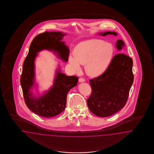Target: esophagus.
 <instances>
[{
	"instance_id": "esophagus-1",
	"label": "esophagus",
	"mask_w": 154,
	"mask_h": 154,
	"mask_svg": "<svg viewBox=\"0 0 154 154\" xmlns=\"http://www.w3.org/2000/svg\"><path fill=\"white\" fill-rule=\"evenodd\" d=\"M85 81V79H84V78H82V77H80L79 79V82H83Z\"/></svg>"
}]
</instances>
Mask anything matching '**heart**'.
Here are the masks:
<instances>
[{
    "label": "heart",
    "mask_w": 154,
    "mask_h": 154,
    "mask_svg": "<svg viewBox=\"0 0 154 154\" xmlns=\"http://www.w3.org/2000/svg\"><path fill=\"white\" fill-rule=\"evenodd\" d=\"M115 48L111 43L99 39H91L81 42L75 47L73 56L69 62L73 69L79 70V64L85 65L86 73L96 77L107 70L112 61Z\"/></svg>",
    "instance_id": "obj_1"
}]
</instances>
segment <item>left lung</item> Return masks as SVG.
<instances>
[{"label": "left lung", "mask_w": 154, "mask_h": 154, "mask_svg": "<svg viewBox=\"0 0 154 154\" xmlns=\"http://www.w3.org/2000/svg\"><path fill=\"white\" fill-rule=\"evenodd\" d=\"M99 35H117L116 32H106ZM124 43L117 41L116 48L121 50ZM133 60L125 54L119 53L102 75L90 79L92 91L87 100L90 111L99 117L111 116L125 106L134 81Z\"/></svg>", "instance_id": "8db88e82"}]
</instances>
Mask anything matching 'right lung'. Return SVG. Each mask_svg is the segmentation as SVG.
Masks as SVG:
<instances>
[{
  "mask_svg": "<svg viewBox=\"0 0 154 154\" xmlns=\"http://www.w3.org/2000/svg\"><path fill=\"white\" fill-rule=\"evenodd\" d=\"M64 35V34L58 32H45L38 34L33 39L23 61L20 83L25 102L30 110L43 117L56 116L65 109L67 94L79 81L77 77L67 76L57 70L54 86L48 91L35 97L31 91L34 84V60L37 52L44 49L51 50L63 60H68V47L61 41Z\"/></svg>",
  "mask_w": 154,
  "mask_h": 154,
  "instance_id": "1",
  "label": "right lung"
}]
</instances>
